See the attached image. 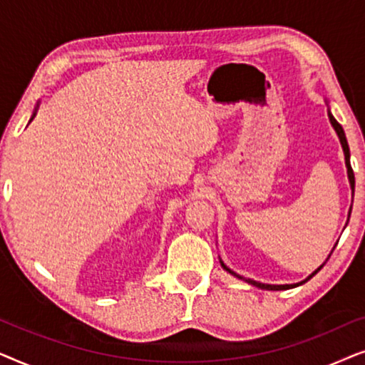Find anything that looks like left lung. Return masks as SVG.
I'll return each instance as SVG.
<instances>
[{
	"label": "left lung",
	"mask_w": 365,
	"mask_h": 365,
	"mask_svg": "<svg viewBox=\"0 0 365 365\" xmlns=\"http://www.w3.org/2000/svg\"><path fill=\"white\" fill-rule=\"evenodd\" d=\"M329 121H331V124L334 126V129H336V133H337V136H339V141H341V144H342V149H344V158H346V168H347V178H349V182H351V189H352V196H354V187H356V179H354V171H352V168H351V151H349V144H347V139H346V134H344V129H342V126L341 124H339L337 121H336V118L332 116L331 113H329ZM349 216H351V211H349ZM334 251V249H332ZM329 257H331V254H329ZM221 266L226 269V271L229 272V274H232V276H236V277H239V279H242V281H246V282H249V284H252V286H256V287H261V289H267V291H286V289H292V287H297V286H301V284H304V282H307L309 279L311 277H314L316 276V274L321 271L322 269V266L321 267H317L316 271H314L311 276H309L307 279H304V281H301V282H297V284H281V286H276V284H262V282H257V281H252V279H246V277H242V276H239V274H236L234 271H231V269H229L226 264H224L222 261H221Z\"/></svg>",
	"instance_id": "8db88e82"
}]
</instances>
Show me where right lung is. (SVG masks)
I'll return each mask as SVG.
<instances>
[{
  "mask_svg": "<svg viewBox=\"0 0 365 365\" xmlns=\"http://www.w3.org/2000/svg\"><path fill=\"white\" fill-rule=\"evenodd\" d=\"M38 106H39V104H36V108H34V111H33V116H31V119H29V123H31V121H33V119H34V116H36V111H38Z\"/></svg>",
  "mask_w": 365,
  "mask_h": 365,
  "instance_id": "1",
  "label": "right lung"
}]
</instances>
